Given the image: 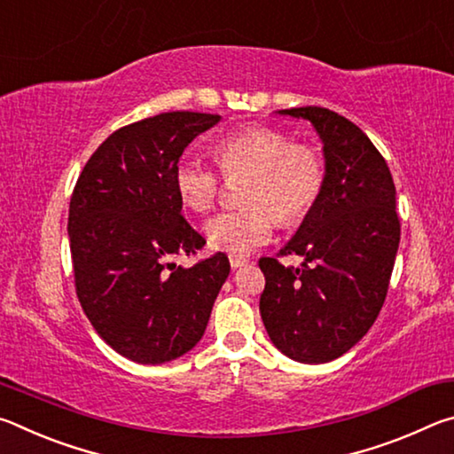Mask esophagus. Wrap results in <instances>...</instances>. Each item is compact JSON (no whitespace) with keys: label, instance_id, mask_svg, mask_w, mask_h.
<instances>
[{"label":"esophagus","instance_id":"obj_1","mask_svg":"<svg viewBox=\"0 0 454 454\" xmlns=\"http://www.w3.org/2000/svg\"><path fill=\"white\" fill-rule=\"evenodd\" d=\"M246 262H248V260L242 258V256H230V266H232L234 270H236V268H242Z\"/></svg>","mask_w":454,"mask_h":454}]
</instances>
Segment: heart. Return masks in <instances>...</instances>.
<instances>
[{
	"label": "heart",
	"instance_id": "1",
	"mask_svg": "<svg viewBox=\"0 0 454 454\" xmlns=\"http://www.w3.org/2000/svg\"><path fill=\"white\" fill-rule=\"evenodd\" d=\"M214 158L226 178L250 176L242 210H228L206 224L214 250L248 256L272 238L276 218L282 224L302 220L325 188V160L309 144L294 140L272 126H248L214 145ZM174 188L192 212H208L220 194L216 172L194 158H182L174 168Z\"/></svg>",
	"mask_w": 454,
	"mask_h": 454
}]
</instances>
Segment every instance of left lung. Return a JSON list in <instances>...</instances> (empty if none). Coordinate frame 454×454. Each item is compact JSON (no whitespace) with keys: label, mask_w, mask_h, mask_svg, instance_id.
I'll use <instances>...</instances> for the list:
<instances>
[{"label":"left lung","mask_w":454,"mask_h":454,"mask_svg":"<svg viewBox=\"0 0 454 454\" xmlns=\"http://www.w3.org/2000/svg\"><path fill=\"white\" fill-rule=\"evenodd\" d=\"M278 114L317 129L326 176L317 204L280 250L302 256L301 268L260 258V314L282 355L322 364L355 347L382 309L401 242L396 190L380 152L347 118L318 106Z\"/></svg>","instance_id":"left-lung-1"}]
</instances>
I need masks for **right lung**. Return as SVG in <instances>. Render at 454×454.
<instances>
[{
    "label": "right lung",
    "mask_w": 454,
    "mask_h": 454,
    "mask_svg": "<svg viewBox=\"0 0 454 454\" xmlns=\"http://www.w3.org/2000/svg\"><path fill=\"white\" fill-rule=\"evenodd\" d=\"M220 116L168 112L120 128L91 153L75 184L70 234L75 292L98 334L140 364L186 355L204 336L230 274L228 256L194 266L206 240L182 216L174 168Z\"/></svg>",
    "instance_id": "add662e5"
}]
</instances>
